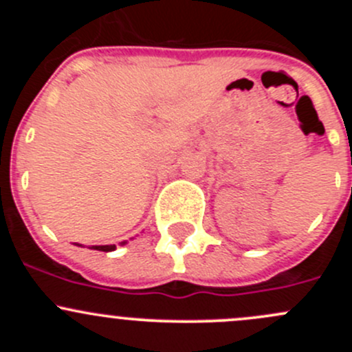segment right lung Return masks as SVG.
I'll return each instance as SVG.
<instances>
[{
  "label": "right lung",
  "mask_w": 352,
  "mask_h": 352,
  "mask_svg": "<svg viewBox=\"0 0 352 352\" xmlns=\"http://www.w3.org/2000/svg\"><path fill=\"white\" fill-rule=\"evenodd\" d=\"M95 250H100V252H112L113 248H116V245H95Z\"/></svg>",
  "instance_id": "obj_1"
}]
</instances>
